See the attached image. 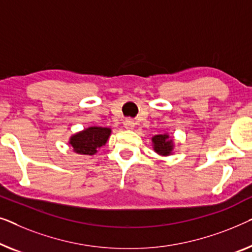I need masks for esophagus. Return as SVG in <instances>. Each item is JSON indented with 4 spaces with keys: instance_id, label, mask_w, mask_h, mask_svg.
Listing matches in <instances>:
<instances>
[{
    "instance_id": "obj_1",
    "label": "esophagus",
    "mask_w": 252,
    "mask_h": 252,
    "mask_svg": "<svg viewBox=\"0 0 252 252\" xmlns=\"http://www.w3.org/2000/svg\"><path fill=\"white\" fill-rule=\"evenodd\" d=\"M123 125H125V127L126 130H133V127H134V122L131 119L125 120Z\"/></svg>"
}]
</instances>
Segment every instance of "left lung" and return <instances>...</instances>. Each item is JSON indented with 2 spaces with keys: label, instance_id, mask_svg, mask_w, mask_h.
<instances>
[{
  "label": "left lung",
  "instance_id": "obj_1",
  "mask_svg": "<svg viewBox=\"0 0 252 252\" xmlns=\"http://www.w3.org/2000/svg\"><path fill=\"white\" fill-rule=\"evenodd\" d=\"M152 143H153L154 151L158 154L168 157L172 153L173 141L172 139H170L169 134H157V136L152 138Z\"/></svg>",
  "mask_w": 252,
  "mask_h": 252
}]
</instances>
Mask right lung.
<instances>
[{
  "label": "right lung",
  "mask_w": 252,
  "mask_h": 252,
  "mask_svg": "<svg viewBox=\"0 0 252 252\" xmlns=\"http://www.w3.org/2000/svg\"><path fill=\"white\" fill-rule=\"evenodd\" d=\"M111 132L112 130L109 127L89 126L73 134L69 139V144L77 154L94 155L97 153L99 148L107 143Z\"/></svg>",
  "instance_id": "obj_1"
}]
</instances>
